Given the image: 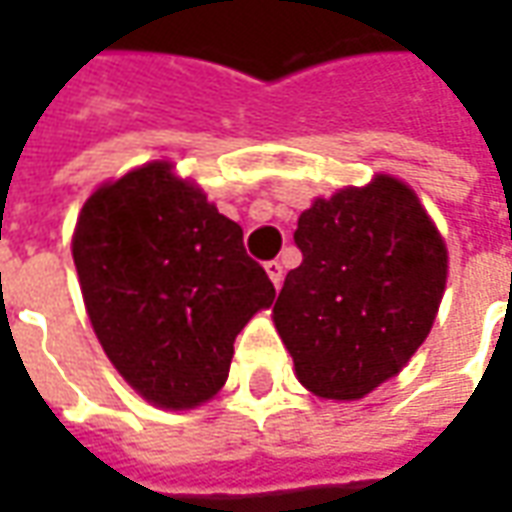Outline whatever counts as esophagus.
I'll return each instance as SVG.
<instances>
[{"instance_id":"34e87169","label":"esophagus","mask_w":512,"mask_h":512,"mask_svg":"<svg viewBox=\"0 0 512 512\" xmlns=\"http://www.w3.org/2000/svg\"><path fill=\"white\" fill-rule=\"evenodd\" d=\"M266 271H268V277H271V282L274 285H282V277H285V271H282V263L279 260H268L266 263Z\"/></svg>"}]
</instances>
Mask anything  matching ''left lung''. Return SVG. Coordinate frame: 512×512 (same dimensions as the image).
Returning a JSON list of instances; mask_svg holds the SVG:
<instances>
[{
  "label": "left lung",
  "mask_w": 512,
  "mask_h": 512,
  "mask_svg": "<svg viewBox=\"0 0 512 512\" xmlns=\"http://www.w3.org/2000/svg\"><path fill=\"white\" fill-rule=\"evenodd\" d=\"M293 241L301 266L274 304L279 337L310 392L359 400L425 343L447 282L444 241L389 175L312 202Z\"/></svg>",
  "instance_id": "left-lung-1"
}]
</instances>
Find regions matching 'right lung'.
Returning a JSON list of instances; mask_svg holds the SVG:
<instances>
[{
    "instance_id": "add662e5",
    "label": "right lung",
    "mask_w": 512,
    "mask_h": 512,
    "mask_svg": "<svg viewBox=\"0 0 512 512\" xmlns=\"http://www.w3.org/2000/svg\"><path fill=\"white\" fill-rule=\"evenodd\" d=\"M73 263L87 315L117 373L161 408L211 400L233 343L277 290L244 230L153 161L84 202Z\"/></svg>"
}]
</instances>
